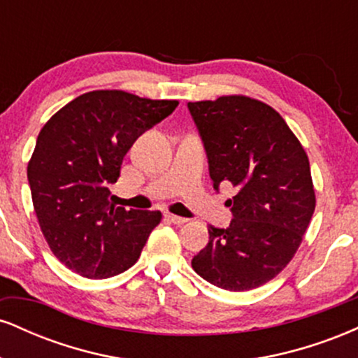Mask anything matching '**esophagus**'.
Listing matches in <instances>:
<instances>
[{
    "label": "esophagus",
    "instance_id": "1",
    "mask_svg": "<svg viewBox=\"0 0 358 358\" xmlns=\"http://www.w3.org/2000/svg\"><path fill=\"white\" fill-rule=\"evenodd\" d=\"M166 219L170 220V222H173V224H176V225H182V224H185V222H188L187 219H185V217H178V215H173V213H166Z\"/></svg>",
    "mask_w": 358,
    "mask_h": 358
}]
</instances>
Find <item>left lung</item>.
Segmentation results:
<instances>
[{"label": "left lung", "mask_w": 358, "mask_h": 358, "mask_svg": "<svg viewBox=\"0 0 358 358\" xmlns=\"http://www.w3.org/2000/svg\"><path fill=\"white\" fill-rule=\"evenodd\" d=\"M202 136L213 188L231 183L227 229L208 225V244L192 259L205 281L249 291L276 278L301 244L316 196L310 162L278 110L248 96L188 102Z\"/></svg>", "instance_id": "left-lung-1"}]
</instances>
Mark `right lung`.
<instances>
[{"label":"right lung","mask_w":358,"mask_h":358,"mask_svg":"<svg viewBox=\"0 0 358 358\" xmlns=\"http://www.w3.org/2000/svg\"><path fill=\"white\" fill-rule=\"evenodd\" d=\"M178 101L124 90H92L65 104L42 127L28 162L31 200L45 241L73 273L106 279L141 256L162 222L159 210H124L109 202L122 158Z\"/></svg>","instance_id":"obj_1"}]
</instances>
